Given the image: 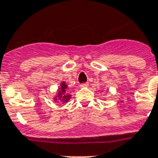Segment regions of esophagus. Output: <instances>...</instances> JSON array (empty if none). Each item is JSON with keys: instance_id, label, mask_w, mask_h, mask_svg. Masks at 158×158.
<instances>
[{"instance_id": "1", "label": "esophagus", "mask_w": 158, "mask_h": 158, "mask_svg": "<svg viewBox=\"0 0 158 158\" xmlns=\"http://www.w3.org/2000/svg\"><path fill=\"white\" fill-rule=\"evenodd\" d=\"M88 87V83H82V84H80L81 88H85V87Z\"/></svg>"}]
</instances>
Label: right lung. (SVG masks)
<instances>
[{
	"label": "right lung",
	"mask_w": 158,
	"mask_h": 158,
	"mask_svg": "<svg viewBox=\"0 0 158 158\" xmlns=\"http://www.w3.org/2000/svg\"><path fill=\"white\" fill-rule=\"evenodd\" d=\"M68 85L65 83V82H62L60 83V87L58 89V92H57V95L54 97L55 101H60V102L65 103L68 102L71 98V94H68Z\"/></svg>",
	"instance_id": "add662e5"
}]
</instances>
